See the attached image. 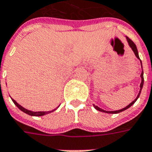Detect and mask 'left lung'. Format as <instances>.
Returning a JSON list of instances; mask_svg holds the SVG:
<instances>
[{
  "label": "left lung",
  "mask_w": 152,
  "mask_h": 152,
  "mask_svg": "<svg viewBox=\"0 0 152 152\" xmlns=\"http://www.w3.org/2000/svg\"><path fill=\"white\" fill-rule=\"evenodd\" d=\"M126 40H127V43H128V44H129V46L130 47V48L132 49V51L134 52V53L135 56H136V57H137V58H138V59L140 61L142 69V65L141 60H140V58H139V56H138V49H137V47H136V45H135L134 43V42H133L131 39H129L128 37H126ZM140 77H141V83H140V90H139V92H138V96H137V97L135 98L134 100H133V101L131 102L129 104L127 105L126 107H125L124 108H121V109H120V110H116V111H106V110L102 109V108H100L99 107H98V106L93 104L94 108H96V110H98V111L103 112V113H113V114L119 113H121V112H123V111H125V110H126V109H128L129 107H131V106H132V105L134 104L135 102H136V100L138 99L139 96H140V93H141V91H142V87H143V83H144V78H143V70H142V73H141V75H140Z\"/></svg>",
  "instance_id": "1"
}]
</instances>
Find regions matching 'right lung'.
I'll return each mask as SVG.
<instances>
[{
    "label": "right lung",
    "mask_w": 152,
    "mask_h": 152,
    "mask_svg": "<svg viewBox=\"0 0 152 152\" xmlns=\"http://www.w3.org/2000/svg\"><path fill=\"white\" fill-rule=\"evenodd\" d=\"M11 99H12V101L14 103V104L16 105L18 108H19L20 110H21V111H23V113H25L28 114V115H30V116H34V117H41V116H44V115H46V114H48V113H53V112L55 111L56 108H58V107H59V106H58L57 108H56L55 109H53V110H52V111L33 112V111H31V110H28V109H26V108H23V106H21L19 104H18L17 102L15 101L14 99H12V98H11Z\"/></svg>",
    "instance_id": "obj_1"
}]
</instances>
